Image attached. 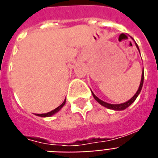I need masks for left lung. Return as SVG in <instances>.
Returning <instances> with one entry per match:
<instances>
[{
	"instance_id": "1",
	"label": "left lung",
	"mask_w": 158,
	"mask_h": 158,
	"mask_svg": "<svg viewBox=\"0 0 158 158\" xmlns=\"http://www.w3.org/2000/svg\"><path fill=\"white\" fill-rule=\"evenodd\" d=\"M136 44L137 48H138L139 51V46H138V44ZM143 79H144V73H143V69L141 81H140V85H139V89H138V90H137V92L135 93V95H134V96H133L131 99H130V100H129L128 101H126V102H124V103L114 104H114H109V103H107V102H105V101H101V99H99L98 97H97V96H96V95H95V94L92 92L93 97L95 98V100H96V101H97L99 104H101V106H103L104 107H106V108L110 109V110H125L126 108H128L129 106H131L132 104L134 103V101L136 100L137 97H138V96L139 95V93L141 92L142 87H143Z\"/></svg>"
}]
</instances>
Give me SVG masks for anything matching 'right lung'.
<instances>
[{
	"label": "right lung",
	"mask_w": 158,
	"mask_h": 158,
	"mask_svg": "<svg viewBox=\"0 0 158 158\" xmlns=\"http://www.w3.org/2000/svg\"><path fill=\"white\" fill-rule=\"evenodd\" d=\"M66 104V99L64 100V101L62 102V105H60L58 107H57L56 109H54L53 110L50 111V112H48V113H45V114H35V115L37 116H40V117H50V116L53 115V114H55L56 113H57L58 111L61 110V109L64 106V105Z\"/></svg>",
	"instance_id": "right-lung-1"
}]
</instances>
